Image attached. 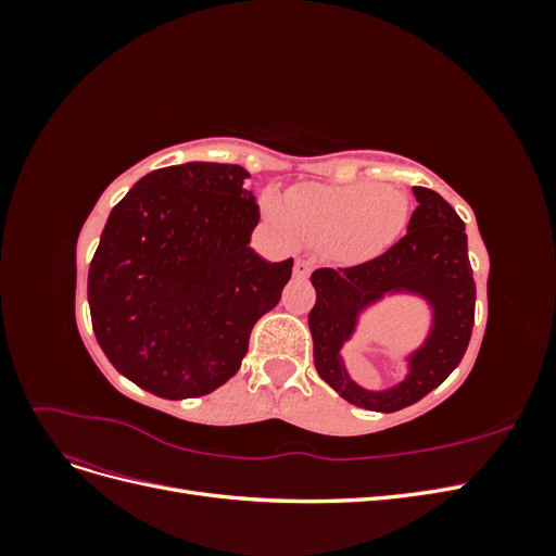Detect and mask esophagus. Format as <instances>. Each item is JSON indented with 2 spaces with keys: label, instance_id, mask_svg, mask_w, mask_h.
Wrapping results in <instances>:
<instances>
[{
  "label": "esophagus",
  "instance_id": "obj_1",
  "mask_svg": "<svg viewBox=\"0 0 556 556\" xmlns=\"http://www.w3.org/2000/svg\"><path fill=\"white\" fill-rule=\"evenodd\" d=\"M311 271H313V264L308 260H296L294 262V278L304 280V278L311 276Z\"/></svg>",
  "mask_w": 556,
  "mask_h": 556
}]
</instances>
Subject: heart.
I'll return each mask as SVG.
<instances>
[{"instance_id": "heart-1", "label": "heart", "mask_w": 556, "mask_h": 556, "mask_svg": "<svg viewBox=\"0 0 556 556\" xmlns=\"http://www.w3.org/2000/svg\"><path fill=\"white\" fill-rule=\"evenodd\" d=\"M268 220L292 243L325 248L339 260H364L390 248L408 225V194L378 182L308 185L288 197H262Z\"/></svg>"}]
</instances>
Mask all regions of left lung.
Wrapping results in <instances>:
<instances>
[{
	"label": "left lung",
	"mask_w": 556,
	"mask_h": 556,
	"mask_svg": "<svg viewBox=\"0 0 556 556\" xmlns=\"http://www.w3.org/2000/svg\"><path fill=\"white\" fill-rule=\"evenodd\" d=\"M417 208L408 231L380 257L350 268H317L308 315L319 378L352 406L394 413L435 390L459 366L476 319V282L468 262L466 225L433 190L413 188ZM413 295L430 311L426 339L402 356V378L368 391L349 376L342 350L361 317L387 298Z\"/></svg>",
	"instance_id": "8db88e82"
}]
</instances>
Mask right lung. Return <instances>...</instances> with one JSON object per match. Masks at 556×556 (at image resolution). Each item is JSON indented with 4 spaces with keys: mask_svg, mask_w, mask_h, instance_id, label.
I'll list each match as a JSON object with an SVG mask.
<instances>
[{
    "mask_svg": "<svg viewBox=\"0 0 556 556\" xmlns=\"http://www.w3.org/2000/svg\"><path fill=\"white\" fill-rule=\"evenodd\" d=\"M237 164L150 172L117 204L88 274L99 348L162 399L211 394L237 376L250 331L292 276L250 245L260 206Z\"/></svg>",
    "mask_w": 556,
    "mask_h": 556,
    "instance_id": "obj_1",
    "label": "right lung"
}]
</instances>
